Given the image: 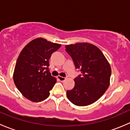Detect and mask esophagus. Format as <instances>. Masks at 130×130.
I'll return each instance as SVG.
<instances>
[{"mask_svg":"<svg viewBox=\"0 0 130 130\" xmlns=\"http://www.w3.org/2000/svg\"><path fill=\"white\" fill-rule=\"evenodd\" d=\"M57 78H58V79L60 81H61V82H63V81L65 80V79H66V78H65V77H61V76H58Z\"/></svg>","mask_w":130,"mask_h":130,"instance_id":"34e87169","label":"esophagus"}]
</instances>
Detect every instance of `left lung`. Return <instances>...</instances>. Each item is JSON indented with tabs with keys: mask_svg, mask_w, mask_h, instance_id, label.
Instances as JSON below:
<instances>
[{
	"mask_svg": "<svg viewBox=\"0 0 130 130\" xmlns=\"http://www.w3.org/2000/svg\"><path fill=\"white\" fill-rule=\"evenodd\" d=\"M76 69L81 74L75 78V86L67 91L72 103L78 106L90 105L98 100L110 84L111 69L99 48L88 43H78L65 46Z\"/></svg>",
	"mask_w": 130,
	"mask_h": 130,
	"instance_id": "8db88e82",
	"label": "left lung"
}]
</instances>
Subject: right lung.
I'll return each instance as SVG.
<instances>
[{
    "instance_id": "right-lung-1",
    "label": "right lung",
    "mask_w": 130,
    "mask_h": 130,
    "mask_svg": "<svg viewBox=\"0 0 130 130\" xmlns=\"http://www.w3.org/2000/svg\"><path fill=\"white\" fill-rule=\"evenodd\" d=\"M61 44L42 38L30 41L19 54L13 79L18 90L29 100L40 102L46 99L57 82L48 70L49 59Z\"/></svg>"
}]
</instances>
